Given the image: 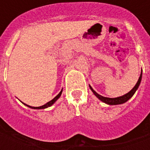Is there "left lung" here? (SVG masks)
Wrapping results in <instances>:
<instances>
[{"label":"left lung","instance_id":"1","mask_svg":"<svg viewBox=\"0 0 150 150\" xmlns=\"http://www.w3.org/2000/svg\"><path fill=\"white\" fill-rule=\"evenodd\" d=\"M142 72H141V75H140V77L138 79V81L137 82V83L134 86V88H132V90L130 91H129L128 93H126L125 95H124V96H119V97H116V98H108V97H104V96H102L100 95H99L96 92V91H95L93 88H91V86L89 85V87H90V89L91 90V91L93 92V94L96 96V97L101 100L102 102H104L105 104H108V105H117V104H125V102L130 100L131 98L132 97V96L134 95L137 90V88H139V86H140V83H141V82H142Z\"/></svg>","mask_w":150,"mask_h":150}]
</instances>
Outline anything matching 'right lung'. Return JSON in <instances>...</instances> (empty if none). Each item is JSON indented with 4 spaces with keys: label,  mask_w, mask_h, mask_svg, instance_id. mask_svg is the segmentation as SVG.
I'll list each match as a JSON object with an SVG mask.
<instances>
[{
    "label": "right lung",
    "mask_w": 150,
    "mask_h": 150,
    "mask_svg": "<svg viewBox=\"0 0 150 150\" xmlns=\"http://www.w3.org/2000/svg\"><path fill=\"white\" fill-rule=\"evenodd\" d=\"M62 89L61 90V91L59 92V94L56 96L54 98L53 100H51L50 101H49L48 103H46V104H44L42 106H40V107H32V106H30V105H27V104H24V103H22V104H24L25 106H27V107L30 108H33V109H44V108H47L50 107V106H52L53 104L55 103L56 101L59 100V98L61 96V95H62Z\"/></svg>",
    "instance_id": "right-lung-1"
}]
</instances>
